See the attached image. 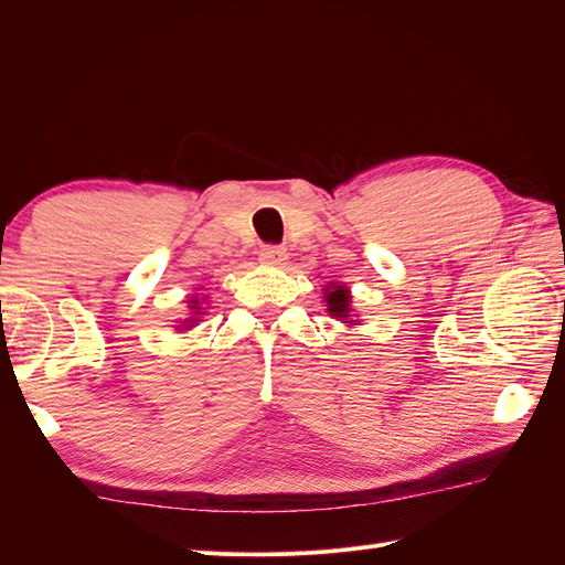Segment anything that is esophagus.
Masks as SVG:
<instances>
[{"mask_svg": "<svg viewBox=\"0 0 565 565\" xmlns=\"http://www.w3.org/2000/svg\"><path fill=\"white\" fill-rule=\"evenodd\" d=\"M285 259H287V249L278 247V245H266L259 252V262L266 266H280V264H285Z\"/></svg>", "mask_w": 565, "mask_h": 565, "instance_id": "1", "label": "esophagus"}]
</instances>
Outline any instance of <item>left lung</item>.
Wrapping results in <instances>:
<instances>
[{
  "label": "left lung",
  "mask_w": 565,
  "mask_h": 565,
  "mask_svg": "<svg viewBox=\"0 0 565 565\" xmlns=\"http://www.w3.org/2000/svg\"><path fill=\"white\" fill-rule=\"evenodd\" d=\"M322 301L328 303V313L341 322L347 324H358V320L353 318V309H351V289L347 285L339 282H328L322 289Z\"/></svg>",
  "instance_id": "obj_1"
}]
</instances>
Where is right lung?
Returning a JSON list of instances; mask_svg holds the SVG:
<instances>
[{"label":"right lung","instance_id":"1","mask_svg":"<svg viewBox=\"0 0 565 565\" xmlns=\"http://www.w3.org/2000/svg\"><path fill=\"white\" fill-rule=\"evenodd\" d=\"M202 301H204V297L200 299V297H191V301H188V318L185 320H181L179 324H174V328L179 330V332H188V330H193L195 324L200 322V318L204 316V306H202Z\"/></svg>","mask_w":565,"mask_h":565}]
</instances>
